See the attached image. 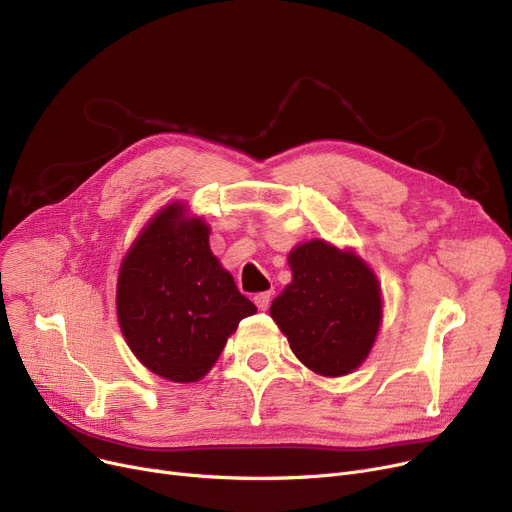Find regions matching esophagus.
Returning <instances> with one entry per match:
<instances>
[{"instance_id":"esophagus-1","label":"esophagus","mask_w":512,"mask_h":512,"mask_svg":"<svg viewBox=\"0 0 512 512\" xmlns=\"http://www.w3.org/2000/svg\"><path fill=\"white\" fill-rule=\"evenodd\" d=\"M253 301H255L257 309L265 311L267 307H270V303H272V292H259V294H255Z\"/></svg>"}]
</instances>
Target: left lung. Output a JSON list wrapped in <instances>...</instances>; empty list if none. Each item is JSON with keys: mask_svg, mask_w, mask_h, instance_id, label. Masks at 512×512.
I'll list each match as a JSON object with an SVG mask.
<instances>
[{"mask_svg": "<svg viewBox=\"0 0 512 512\" xmlns=\"http://www.w3.org/2000/svg\"><path fill=\"white\" fill-rule=\"evenodd\" d=\"M292 282L270 315L297 359L324 378L353 373L382 328V286L353 249L313 238L288 253Z\"/></svg>", "mask_w": 512, "mask_h": 512, "instance_id": "8db88e82", "label": "left lung"}]
</instances>
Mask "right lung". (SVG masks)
Segmentation results:
<instances>
[{"instance_id": "obj_1", "label": "right lung", "mask_w": 512, "mask_h": 512, "mask_svg": "<svg viewBox=\"0 0 512 512\" xmlns=\"http://www.w3.org/2000/svg\"><path fill=\"white\" fill-rule=\"evenodd\" d=\"M209 224L184 201L161 207L126 251L116 286L122 336L151 373L199 382L257 307L209 249Z\"/></svg>"}]
</instances>
